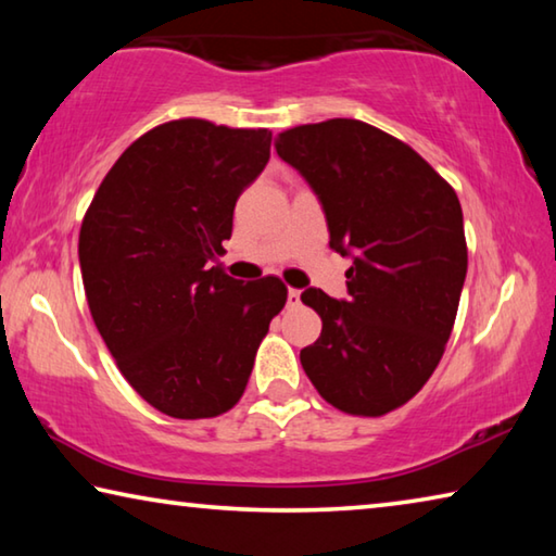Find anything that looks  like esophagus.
<instances>
[{
  "label": "esophagus",
  "instance_id": "34e87169",
  "mask_svg": "<svg viewBox=\"0 0 556 556\" xmlns=\"http://www.w3.org/2000/svg\"><path fill=\"white\" fill-rule=\"evenodd\" d=\"M287 304L289 306H299L301 304V291L299 289H289L287 291Z\"/></svg>",
  "mask_w": 556,
  "mask_h": 556
}]
</instances>
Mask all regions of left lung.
Segmentation results:
<instances>
[{"mask_svg": "<svg viewBox=\"0 0 556 556\" xmlns=\"http://www.w3.org/2000/svg\"><path fill=\"white\" fill-rule=\"evenodd\" d=\"M275 149L316 193L331 250L353 260L348 299L301 294L324 321L301 368L333 407L380 417L425 388L454 328L468 267L458 195L361 119L287 129Z\"/></svg>", "mask_w": 556, "mask_h": 556, "instance_id": "obj_1", "label": "left lung"}]
</instances>
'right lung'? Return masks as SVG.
I'll list each match as a JSON object with an SVG mask.
<instances>
[{"label": "right lung", "mask_w": 556, "mask_h": 556, "mask_svg": "<svg viewBox=\"0 0 556 556\" xmlns=\"http://www.w3.org/2000/svg\"><path fill=\"white\" fill-rule=\"evenodd\" d=\"M269 147L267 129L166 122L125 149L83 218L92 321L127 382L168 417L228 412L287 304L277 277L240 281L211 267Z\"/></svg>", "instance_id": "obj_1"}]
</instances>
